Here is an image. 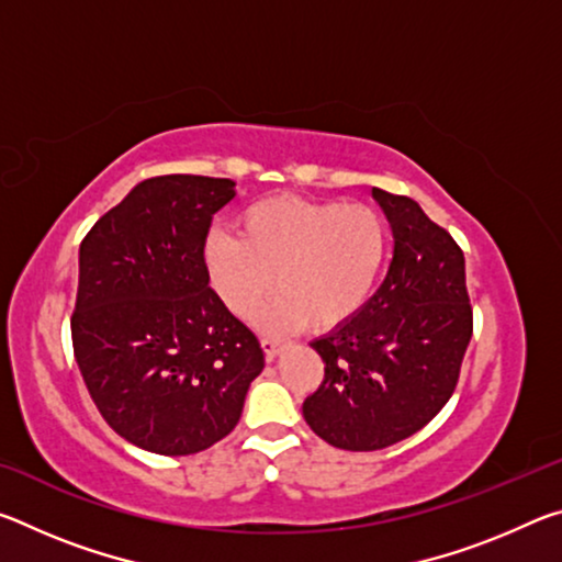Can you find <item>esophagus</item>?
Segmentation results:
<instances>
[{
  "mask_svg": "<svg viewBox=\"0 0 562 562\" xmlns=\"http://www.w3.org/2000/svg\"><path fill=\"white\" fill-rule=\"evenodd\" d=\"M260 345L265 349V355H268V359H272L274 355H280V349H282V341L278 337H262Z\"/></svg>",
  "mask_w": 562,
  "mask_h": 562,
  "instance_id": "esophagus-1",
  "label": "esophagus"
}]
</instances>
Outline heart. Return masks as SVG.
I'll return each instance as SVG.
<instances>
[{"label": "heart", "mask_w": 562, "mask_h": 562, "mask_svg": "<svg viewBox=\"0 0 562 562\" xmlns=\"http://www.w3.org/2000/svg\"><path fill=\"white\" fill-rule=\"evenodd\" d=\"M389 223L364 203L274 195L245 207L240 237L213 233L205 265L237 317H252L274 290L268 327L329 329L357 315L384 270Z\"/></svg>", "instance_id": "1"}]
</instances>
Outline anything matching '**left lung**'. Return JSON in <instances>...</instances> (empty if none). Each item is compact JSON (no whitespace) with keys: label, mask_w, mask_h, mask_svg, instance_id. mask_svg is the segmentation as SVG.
<instances>
[{"label":"left lung","mask_w":562,"mask_h":562,"mask_svg":"<svg viewBox=\"0 0 562 562\" xmlns=\"http://www.w3.org/2000/svg\"><path fill=\"white\" fill-rule=\"evenodd\" d=\"M394 231V258L372 300L312 341L325 379L302 404L319 439L379 451L424 429L459 384L473 335L459 243L416 201L374 188Z\"/></svg>","instance_id":"1"}]
</instances>
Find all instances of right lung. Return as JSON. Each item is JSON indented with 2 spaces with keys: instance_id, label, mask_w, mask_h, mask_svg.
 I'll return each instance as SVG.
<instances>
[{
  "instance_id": "right-lung-1",
  "label": "right lung",
  "mask_w": 562,
  "mask_h": 562,
  "mask_svg": "<svg viewBox=\"0 0 562 562\" xmlns=\"http://www.w3.org/2000/svg\"><path fill=\"white\" fill-rule=\"evenodd\" d=\"M233 198L227 178H148L81 243L74 357L103 422L138 449H211L265 367L255 331L207 284V231Z\"/></svg>"
}]
</instances>
